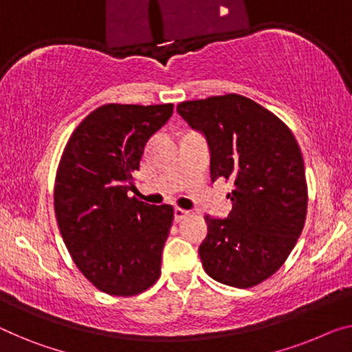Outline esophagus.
I'll return each mask as SVG.
<instances>
[{
	"mask_svg": "<svg viewBox=\"0 0 352 352\" xmlns=\"http://www.w3.org/2000/svg\"><path fill=\"white\" fill-rule=\"evenodd\" d=\"M188 214H190V212H188V210H183V208H180V207H177L175 210H174V218H175V221L177 223H180L182 219H185Z\"/></svg>",
	"mask_w": 352,
	"mask_h": 352,
	"instance_id": "esophagus-1",
	"label": "esophagus"
}]
</instances>
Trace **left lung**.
Wrapping results in <instances>:
<instances>
[{
    "instance_id": "1",
    "label": "left lung",
    "mask_w": 352,
    "mask_h": 352,
    "mask_svg": "<svg viewBox=\"0 0 352 352\" xmlns=\"http://www.w3.org/2000/svg\"><path fill=\"white\" fill-rule=\"evenodd\" d=\"M208 140L212 180L234 183L226 219L206 217L199 246L202 267L223 285L253 287L285 264L305 226L308 186L292 131L275 113L242 94H223L177 106Z\"/></svg>"
}]
</instances>
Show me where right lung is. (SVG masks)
<instances>
[{"label": "right lung", "mask_w": 352, "mask_h": 352, "mask_svg": "<svg viewBox=\"0 0 352 352\" xmlns=\"http://www.w3.org/2000/svg\"><path fill=\"white\" fill-rule=\"evenodd\" d=\"M174 104H104L63 150L54 186L55 218L72 261L99 291L133 297L158 281L174 207L150 206L134 190L145 145Z\"/></svg>", "instance_id": "add662e5"}]
</instances>
